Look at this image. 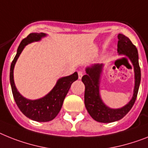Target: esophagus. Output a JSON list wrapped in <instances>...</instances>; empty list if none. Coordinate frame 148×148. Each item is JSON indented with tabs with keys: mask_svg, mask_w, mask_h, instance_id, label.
<instances>
[{
	"mask_svg": "<svg viewBox=\"0 0 148 148\" xmlns=\"http://www.w3.org/2000/svg\"><path fill=\"white\" fill-rule=\"evenodd\" d=\"M83 75H84V74H83V72L82 71H78V78H79V79H81L82 78V77H83Z\"/></svg>",
	"mask_w": 148,
	"mask_h": 148,
	"instance_id": "1",
	"label": "esophagus"
}]
</instances>
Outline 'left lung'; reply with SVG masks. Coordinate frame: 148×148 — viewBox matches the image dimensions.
I'll return each mask as SVG.
<instances>
[{
	"instance_id": "left-lung-1",
	"label": "left lung",
	"mask_w": 148,
	"mask_h": 148,
	"mask_svg": "<svg viewBox=\"0 0 148 148\" xmlns=\"http://www.w3.org/2000/svg\"><path fill=\"white\" fill-rule=\"evenodd\" d=\"M117 51L120 55L129 56L134 66L135 71V88L131 101L127 105L119 109H111L103 103L99 95V79L102 71V64H95L86 69V74L82 77L85 85L84 103L86 108L93 119L100 123H112L122 119L133 106L141 82V69L138 63L137 48L125 35L118 34Z\"/></svg>"
}]
</instances>
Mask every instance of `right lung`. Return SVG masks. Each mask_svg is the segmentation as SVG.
<instances>
[{"instance_id": "1", "label": "right lung", "mask_w": 148, "mask_h": 148, "mask_svg": "<svg viewBox=\"0 0 148 148\" xmlns=\"http://www.w3.org/2000/svg\"><path fill=\"white\" fill-rule=\"evenodd\" d=\"M44 33H31L24 38L17 49V53L11 63L10 80L13 98L17 106L22 114L27 117L38 122H48L53 120L60 111L64 99L70 89L72 83L78 79L77 72L70 76L60 78L52 91L42 99L37 100L26 99L17 91L13 80V69L18 56L27 44L34 41H38L45 37Z\"/></svg>"}]
</instances>
